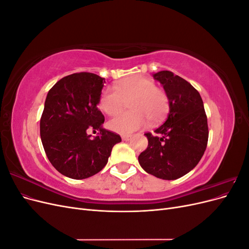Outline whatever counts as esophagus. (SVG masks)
Here are the masks:
<instances>
[{
	"label": "esophagus",
	"mask_w": 249,
	"mask_h": 249,
	"mask_svg": "<svg viewBox=\"0 0 249 249\" xmlns=\"http://www.w3.org/2000/svg\"><path fill=\"white\" fill-rule=\"evenodd\" d=\"M122 139H123L124 141H129V140L131 139V136H129V135H123Z\"/></svg>",
	"instance_id": "esophagus-1"
}]
</instances>
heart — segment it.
I'll return each instance as SVG.
<instances>
[{"label": "heart", "mask_w": 249, "mask_h": 249, "mask_svg": "<svg viewBox=\"0 0 249 249\" xmlns=\"http://www.w3.org/2000/svg\"><path fill=\"white\" fill-rule=\"evenodd\" d=\"M129 102L130 111L118 113L109 120L108 126L113 132L130 135L149 124L158 123L169 110V97L164 89L157 87L155 81L143 76H134L118 82L114 89H104L99 107L108 115H114Z\"/></svg>", "instance_id": "b5f03b06"}]
</instances>
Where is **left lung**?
<instances>
[{
	"label": "left lung",
	"mask_w": 249,
	"mask_h": 249,
	"mask_svg": "<svg viewBox=\"0 0 249 249\" xmlns=\"http://www.w3.org/2000/svg\"><path fill=\"white\" fill-rule=\"evenodd\" d=\"M169 97L165 123L145 133L147 148L138 161L149 175L177 179L191 171L205 154L209 138L208 119L199 92L189 82L168 71L154 74Z\"/></svg>",
	"instance_id": "1"
}]
</instances>
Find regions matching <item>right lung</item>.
<instances>
[{
	"mask_svg": "<svg viewBox=\"0 0 249 249\" xmlns=\"http://www.w3.org/2000/svg\"><path fill=\"white\" fill-rule=\"evenodd\" d=\"M105 79L77 72L59 80L47 95L40 118V137L48 159L61 175L83 179L100 172L118 134L103 129L105 117L97 108ZM88 128L100 136L90 140Z\"/></svg>",
	"mask_w": 249,
	"mask_h": 249,
	"instance_id": "obj_1",
	"label": "right lung"
}]
</instances>
